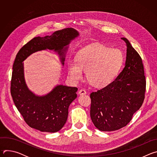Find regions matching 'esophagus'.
<instances>
[{
  "mask_svg": "<svg viewBox=\"0 0 157 157\" xmlns=\"http://www.w3.org/2000/svg\"><path fill=\"white\" fill-rule=\"evenodd\" d=\"M86 93H87L86 91L85 90V89H80V90L78 91V94H80V95L86 94Z\"/></svg>",
  "mask_w": 157,
  "mask_h": 157,
  "instance_id": "34e87169",
  "label": "esophagus"
}]
</instances>
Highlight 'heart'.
Segmentation results:
<instances>
[{
    "label": "heart",
    "instance_id": "heart-1",
    "mask_svg": "<svg viewBox=\"0 0 157 157\" xmlns=\"http://www.w3.org/2000/svg\"><path fill=\"white\" fill-rule=\"evenodd\" d=\"M123 61L121 50L110 48L100 43H93L80 50L76 59H69L68 72L73 81H78L82 78V71H86L89 83L102 87L114 80Z\"/></svg>",
    "mask_w": 157,
    "mask_h": 157
}]
</instances>
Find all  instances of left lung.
<instances>
[{
    "label": "left lung",
    "mask_w": 157,
    "mask_h": 157,
    "mask_svg": "<svg viewBox=\"0 0 157 157\" xmlns=\"http://www.w3.org/2000/svg\"><path fill=\"white\" fill-rule=\"evenodd\" d=\"M125 67L111 83L90 94V115L101 131H114L126 126L145 98L146 81L142 60L125 38Z\"/></svg>",
    "instance_id": "8db88e82"
}]
</instances>
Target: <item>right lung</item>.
Here are the masks:
<instances>
[{
	"label": "right lung",
	"mask_w": 157,
	"mask_h": 157,
	"mask_svg": "<svg viewBox=\"0 0 157 157\" xmlns=\"http://www.w3.org/2000/svg\"><path fill=\"white\" fill-rule=\"evenodd\" d=\"M78 36L77 30L68 28L56 31L50 36L35 37L17 54L13 64L10 92L16 107L30 127L52 133L61 130L68 118L70 104L77 98L78 88L58 85L46 95H35L25 83L22 62L35 52L48 49L58 53L64 65L68 45Z\"/></svg>",
	"instance_id": "add662e5"
}]
</instances>
